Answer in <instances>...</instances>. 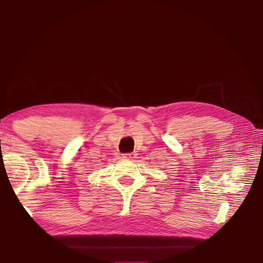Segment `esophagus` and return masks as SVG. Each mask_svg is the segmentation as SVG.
Here are the masks:
<instances>
[{
  "mask_svg": "<svg viewBox=\"0 0 263 263\" xmlns=\"http://www.w3.org/2000/svg\"><path fill=\"white\" fill-rule=\"evenodd\" d=\"M136 157H137L136 153H128V154H124L123 155V158L127 159V160H134V159L136 158Z\"/></svg>",
  "mask_w": 263,
  "mask_h": 263,
  "instance_id": "34e87169",
  "label": "esophagus"
}]
</instances>
